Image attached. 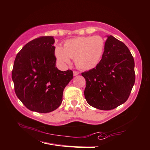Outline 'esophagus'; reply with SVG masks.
I'll list each match as a JSON object with an SVG mask.
<instances>
[{
    "label": "esophagus",
    "instance_id": "obj_1",
    "mask_svg": "<svg viewBox=\"0 0 150 150\" xmlns=\"http://www.w3.org/2000/svg\"><path fill=\"white\" fill-rule=\"evenodd\" d=\"M79 74V72L77 71H73V75H74V76H77Z\"/></svg>",
    "mask_w": 150,
    "mask_h": 150
}]
</instances>
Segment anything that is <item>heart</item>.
<instances>
[{"mask_svg":"<svg viewBox=\"0 0 150 150\" xmlns=\"http://www.w3.org/2000/svg\"><path fill=\"white\" fill-rule=\"evenodd\" d=\"M105 48V41L99 35L79 37L68 40L64 48L57 46L55 56L61 64H67L70 58L75 59L76 66L81 69H91L101 59Z\"/></svg>","mask_w":150,"mask_h":150,"instance_id":"1","label":"heart"}]
</instances>
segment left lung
<instances>
[{"label": "left lung", "mask_w": 150, "mask_h": 150, "mask_svg": "<svg viewBox=\"0 0 150 150\" xmlns=\"http://www.w3.org/2000/svg\"><path fill=\"white\" fill-rule=\"evenodd\" d=\"M81 75L86 80L84 94L88 104L101 110H113L127 101L134 86V58L123 42L110 35L101 60Z\"/></svg>", "instance_id": "8db88e82"}]
</instances>
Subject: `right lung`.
I'll use <instances>...</instances> for the list:
<instances>
[{
    "label": "right lung",
    "mask_w": 150,
    "mask_h": 150,
    "mask_svg": "<svg viewBox=\"0 0 150 150\" xmlns=\"http://www.w3.org/2000/svg\"><path fill=\"white\" fill-rule=\"evenodd\" d=\"M55 40L40 37L24 46L13 63L12 78L16 94L29 110L46 113L56 110L73 77L71 70L56 67Z\"/></svg>",
    "instance_id": "right-lung-1"
}]
</instances>
